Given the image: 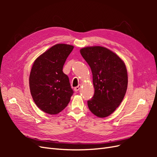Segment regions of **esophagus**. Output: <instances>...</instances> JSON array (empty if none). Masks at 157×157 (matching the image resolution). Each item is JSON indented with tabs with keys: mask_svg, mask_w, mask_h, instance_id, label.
Returning <instances> with one entry per match:
<instances>
[{
	"mask_svg": "<svg viewBox=\"0 0 157 157\" xmlns=\"http://www.w3.org/2000/svg\"><path fill=\"white\" fill-rule=\"evenodd\" d=\"M80 88H81V85H78V86H77V87H75V88H74V90H75V92H78V90L80 89Z\"/></svg>",
	"mask_w": 157,
	"mask_h": 157,
	"instance_id": "esophagus-1",
	"label": "esophagus"
}]
</instances>
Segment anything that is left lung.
I'll return each instance as SVG.
<instances>
[{
    "label": "left lung",
    "instance_id": "left-lung-1",
    "mask_svg": "<svg viewBox=\"0 0 157 157\" xmlns=\"http://www.w3.org/2000/svg\"><path fill=\"white\" fill-rule=\"evenodd\" d=\"M91 68L94 96L88 106L94 115L104 118L120 105L126 92L128 74L125 63L111 50L102 46H88L80 50Z\"/></svg>",
    "mask_w": 157,
    "mask_h": 157
}]
</instances>
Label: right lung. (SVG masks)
<instances>
[{"label": "right lung", "mask_w": 157, "mask_h": 157, "mask_svg": "<svg viewBox=\"0 0 157 157\" xmlns=\"http://www.w3.org/2000/svg\"><path fill=\"white\" fill-rule=\"evenodd\" d=\"M74 46L58 44L35 59L31 70L29 87L37 107L50 115H56L67 106L73 94L63 67Z\"/></svg>", "instance_id": "right-lung-1"}]
</instances>
